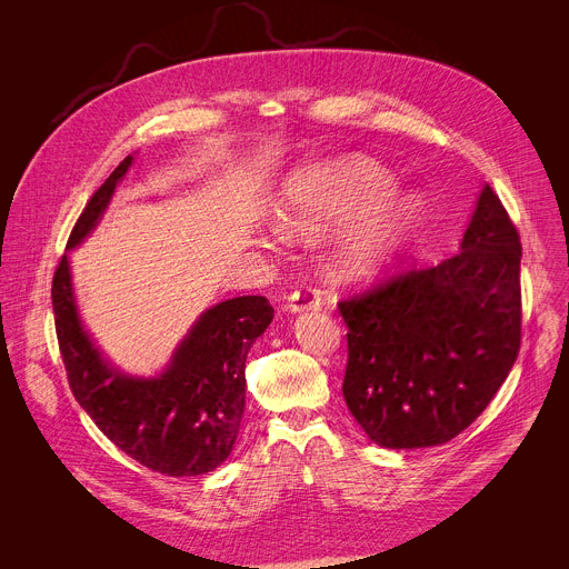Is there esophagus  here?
<instances>
[{
    "label": "esophagus",
    "mask_w": 569,
    "mask_h": 569,
    "mask_svg": "<svg viewBox=\"0 0 569 569\" xmlns=\"http://www.w3.org/2000/svg\"><path fill=\"white\" fill-rule=\"evenodd\" d=\"M321 306V297L315 288L310 286H303V288H297L295 292H290L288 297V308L292 312H301V310H319Z\"/></svg>",
    "instance_id": "34e87169"
}]
</instances>
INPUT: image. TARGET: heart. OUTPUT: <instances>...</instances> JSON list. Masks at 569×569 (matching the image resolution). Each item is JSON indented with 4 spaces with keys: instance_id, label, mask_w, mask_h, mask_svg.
<instances>
[{
    "instance_id": "heart-1",
    "label": "heart",
    "mask_w": 569,
    "mask_h": 569,
    "mask_svg": "<svg viewBox=\"0 0 569 569\" xmlns=\"http://www.w3.org/2000/svg\"><path fill=\"white\" fill-rule=\"evenodd\" d=\"M393 193V178L371 161H331L288 180L279 216L295 231L317 233L362 214L340 233L336 250L338 270L362 277L391 261L421 222V200L405 196L385 206Z\"/></svg>"
}]
</instances>
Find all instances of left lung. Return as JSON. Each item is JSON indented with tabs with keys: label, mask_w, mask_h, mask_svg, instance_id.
Instances as JSON below:
<instances>
[{
	"label": "left lung",
	"mask_w": 569,
	"mask_h": 569,
	"mask_svg": "<svg viewBox=\"0 0 569 569\" xmlns=\"http://www.w3.org/2000/svg\"><path fill=\"white\" fill-rule=\"evenodd\" d=\"M520 233L486 184L459 252L338 303L342 393L373 443L439 446L486 410L520 351Z\"/></svg>",
	"instance_id": "obj_1"
}]
</instances>
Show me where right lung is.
Here are the masks:
<instances>
[{"instance_id": "1", "label": "right lung", "mask_w": 569, "mask_h": 569, "mask_svg": "<svg viewBox=\"0 0 569 569\" xmlns=\"http://www.w3.org/2000/svg\"><path fill=\"white\" fill-rule=\"evenodd\" d=\"M130 164L132 154L94 191L67 250L97 227ZM51 303L71 393L119 450L171 477L204 475L229 457L246 410V360L274 317L266 297H236L209 308L169 369L152 378L117 371L92 345L76 310L67 254L53 274Z\"/></svg>"}]
</instances>
